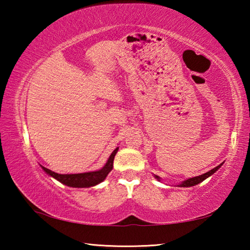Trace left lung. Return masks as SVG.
I'll return each instance as SVG.
<instances>
[{
    "label": "left lung",
    "instance_id": "1",
    "mask_svg": "<svg viewBox=\"0 0 250 250\" xmlns=\"http://www.w3.org/2000/svg\"><path fill=\"white\" fill-rule=\"evenodd\" d=\"M222 164H223V163H222ZM222 164H219L218 167H214L213 170H210L209 172L205 173V174H202V175H200V176L192 177V179H188V180L184 181L183 183L180 184V186H182V188H188V186H194V185H196V184H198V183H201V182H203V181H204V180H206L207 177H209L211 174H214V173L216 172V171L218 170V168L222 167ZM155 177H156V179H158V180L160 181V177H159L158 175H155Z\"/></svg>",
    "mask_w": 250,
    "mask_h": 250
}]
</instances>
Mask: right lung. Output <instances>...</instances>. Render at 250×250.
<instances>
[{"label": "right lung", "instance_id": "1", "mask_svg": "<svg viewBox=\"0 0 250 250\" xmlns=\"http://www.w3.org/2000/svg\"><path fill=\"white\" fill-rule=\"evenodd\" d=\"M117 152L118 147L112 152L111 155H110L105 166L101 168V170L95 172L79 173V174H58V173L50 171L47 167H43V170L47 173V174L53 176L54 179H56L57 181L61 182V183L67 186H71V188H90V186H95L101 183V182L105 179V176L108 175V173L112 170L113 160H115Z\"/></svg>", "mask_w": 250, "mask_h": 250}]
</instances>
